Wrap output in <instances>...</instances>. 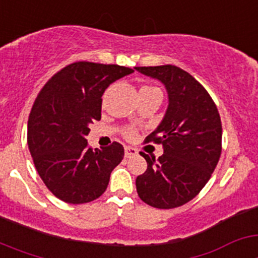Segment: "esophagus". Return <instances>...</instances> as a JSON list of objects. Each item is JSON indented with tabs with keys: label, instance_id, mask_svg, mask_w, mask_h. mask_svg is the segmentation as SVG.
<instances>
[{
	"label": "esophagus",
	"instance_id": "1",
	"mask_svg": "<svg viewBox=\"0 0 258 258\" xmlns=\"http://www.w3.org/2000/svg\"><path fill=\"white\" fill-rule=\"evenodd\" d=\"M138 154L137 149L132 147V146H126L125 147V157H132V156H136Z\"/></svg>",
	"mask_w": 258,
	"mask_h": 258
}]
</instances>
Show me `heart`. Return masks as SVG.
Returning <instances> with one entry per match:
<instances>
[{"mask_svg":"<svg viewBox=\"0 0 258 258\" xmlns=\"http://www.w3.org/2000/svg\"><path fill=\"white\" fill-rule=\"evenodd\" d=\"M146 89H155V88H151V86H142V88H141V90H146ZM126 134L127 137H133L134 136V131L133 129H129V131H126Z\"/></svg>","mask_w":258,"mask_h":258,"instance_id":"heart-1","label":"heart"}]
</instances>
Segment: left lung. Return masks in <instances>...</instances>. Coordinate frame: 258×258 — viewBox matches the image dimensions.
Here are the masks:
<instances>
[{
  "label": "left lung",
  "mask_w": 258,
  "mask_h": 258,
  "mask_svg": "<svg viewBox=\"0 0 258 258\" xmlns=\"http://www.w3.org/2000/svg\"><path fill=\"white\" fill-rule=\"evenodd\" d=\"M134 68L164 84L169 99L161 122L146 138L163 145L164 154L155 160L141 152L147 169L137 177V192L154 208H177L202 191L220 160V113L206 89L179 67Z\"/></svg>",
  "instance_id": "left-lung-1"
}]
</instances>
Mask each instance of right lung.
<instances>
[{
	"label": "right lung",
	"mask_w": 258,
	"mask_h": 258,
	"mask_svg": "<svg viewBox=\"0 0 258 258\" xmlns=\"http://www.w3.org/2000/svg\"><path fill=\"white\" fill-rule=\"evenodd\" d=\"M134 72L117 64L76 61L56 72L36 98L28 118V147L36 169L58 199L84 204L106 191L124 147L88 146L89 125L101 120L102 95L116 80Z\"/></svg>",
	"instance_id": "right-lung-1"
}]
</instances>
